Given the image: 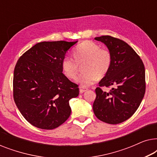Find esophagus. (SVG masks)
<instances>
[{
	"label": "esophagus",
	"instance_id": "esophagus-1",
	"mask_svg": "<svg viewBox=\"0 0 157 157\" xmlns=\"http://www.w3.org/2000/svg\"><path fill=\"white\" fill-rule=\"evenodd\" d=\"M87 90H88V89L86 87H84V86L79 87V91H80V93H83V92L86 91Z\"/></svg>",
	"mask_w": 157,
	"mask_h": 157
}]
</instances>
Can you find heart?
<instances>
[{
  "label": "heart",
  "mask_w": 157,
  "mask_h": 157,
  "mask_svg": "<svg viewBox=\"0 0 157 157\" xmlns=\"http://www.w3.org/2000/svg\"><path fill=\"white\" fill-rule=\"evenodd\" d=\"M74 57L66 56L62 61L63 73L70 79H75L80 66L83 73L76 78L82 86H88L101 78L110 69L112 56L109 49L101 48L99 45L91 41H83L73 51Z\"/></svg>",
  "instance_id": "b5f03b06"
}]
</instances>
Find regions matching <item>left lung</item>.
<instances>
[{
	"instance_id": "obj_1",
	"label": "left lung",
	"mask_w": 157,
	"mask_h": 157,
	"mask_svg": "<svg viewBox=\"0 0 157 157\" xmlns=\"http://www.w3.org/2000/svg\"><path fill=\"white\" fill-rule=\"evenodd\" d=\"M108 47L112 56L110 69L98 83L93 104L94 114L101 121L117 124L132 117L139 108L146 90L142 60L129 45L110 36L95 38ZM101 87H111L104 92Z\"/></svg>"
}]
</instances>
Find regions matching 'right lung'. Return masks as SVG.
Masks as SVG:
<instances>
[{
    "label": "right lung",
    "mask_w": 157,
    "mask_h": 157,
    "mask_svg": "<svg viewBox=\"0 0 157 157\" xmlns=\"http://www.w3.org/2000/svg\"><path fill=\"white\" fill-rule=\"evenodd\" d=\"M76 42L38 43L17 61L13 99L23 117L36 127L53 129L70 117L69 100L78 96L79 89L62 73V61Z\"/></svg>",
    "instance_id": "add662e5"
}]
</instances>
